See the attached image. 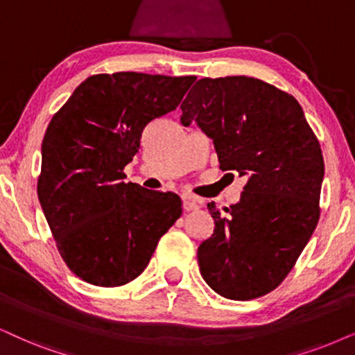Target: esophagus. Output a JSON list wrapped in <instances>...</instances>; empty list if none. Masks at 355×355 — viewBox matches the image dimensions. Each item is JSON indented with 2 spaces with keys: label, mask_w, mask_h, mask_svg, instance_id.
Returning a JSON list of instances; mask_svg holds the SVG:
<instances>
[{
  "label": "esophagus",
  "mask_w": 355,
  "mask_h": 355,
  "mask_svg": "<svg viewBox=\"0 0 355 355\" xmlns=\"http://www.w3.org/2000/svg\"><path fill=\"white\" fill-rule=\"evenodd\" d=\"M201 201L198 198H195V196H183V209L185 211H191V209H196L200 206Z\"/></svg>",
  "instance_id": "obj_1"
}]
</instances>
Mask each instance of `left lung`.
I'll use <instances>...</instances> for the list:
<instances>
[{"mask_svg":"<svg viewBox=\"0 0 355 355\" xmlns=\"http://www.w3.org/2000/svg\"><path fill=\"white\" fill-rule=\"evenodd\" d=\"M216 149L219 168L248 175L244 191L198 248L201 277L230 300L268 293L288 275L320 219V142L300 103L259 78H201L182 103Z\"/></svg>","mask_w":355,"mask_h":355,"instance_id":"8db88e82","label":"left lung"}]
</instances>
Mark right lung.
Returning a JSON list of instances; mask_svg holds the SVG:
<instances>
[{
  "instance_id": "add662e5",
  "label": "right lung",
  "mask_w": 355,
  "mask_h": 355,
  "mask_svg": "<svg viewBox=\"0 0 355 355\" xmlns=\"http://www.w3.org/2000/svg\"><path fill=\"white\" fill-rule=\"evenodd\" d=\"M195 80L93 75L49 123L39 201L67 267L88 284L121 286L141 275L180 218V196L125 183L123 170L146 125L180 105Z\"/></svg>"
}]
</instances>
